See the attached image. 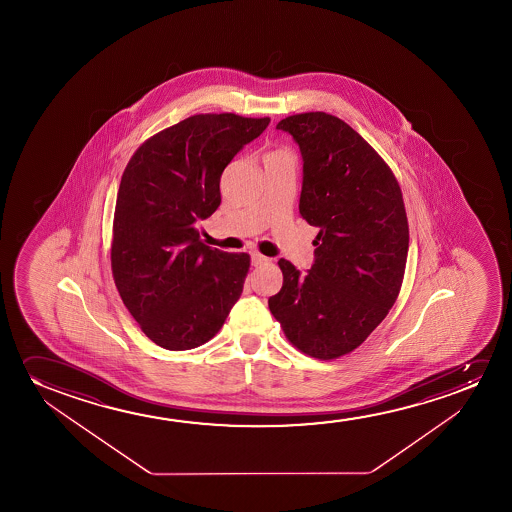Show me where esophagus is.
<instances>
[{
  "instance_id": "1",
  "label": "esophagus",
  "mask_w": 512,
  "mask_h": 512,
  "mask_svg": "<svg viewBox=\"0 0 512 512\" xmlns=\"http://www.w3.org/2000/svg\"><path fill=\"white\" fill-rule=\"evenodd\" d=\"M267 262H269V259L264 257V255H260L259 252L252 253V266H262V264H267Z\"/></svg>"
}]
</instances>
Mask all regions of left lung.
<instances>
[{
    "label": "left lung",
    "mask_w": 512,
    "mask_h": 512,
    "mask_svg": "<svg viewBox=\"0 0 512 512\" xmlns=\"http://www.w3.org/2000/svg\"><path fill=\"white\" fill-rule=\"evenodd\" d=\"M276 129L301 150L299 213L318 236L308 273L280 259L283 287L269 309L295 348L332 360L364 343L397 301L409 250L406 208L392 169L343 120L299 113Z\"/></svg>",
    "instance_id": "8db88e82"
}]
</instances>
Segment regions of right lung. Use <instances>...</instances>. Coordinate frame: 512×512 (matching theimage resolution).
<instances>
[{"label":"right lung","instance_id":"add662e5","mask_svg":"<svg viewBox=\"0 0 512 512\" xmlns=\"http://www.w3.org/2000/svg\"><path fill=\"white\" fill-rule=\"evenodd\" d=\"M269 122L192 115L145 141L127 162L113 217V280L161 348L210 341L243 292L250 255L204 245L196 225L220 206L225 166Z\"/></svg>","mask_w":512,"mask_h":512}]
</instances>
